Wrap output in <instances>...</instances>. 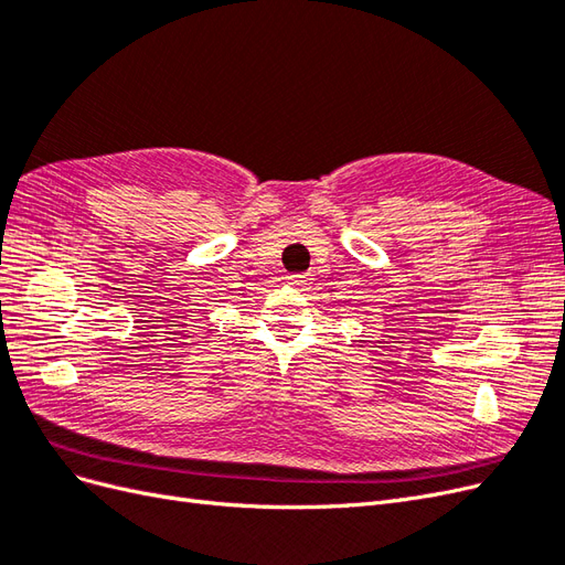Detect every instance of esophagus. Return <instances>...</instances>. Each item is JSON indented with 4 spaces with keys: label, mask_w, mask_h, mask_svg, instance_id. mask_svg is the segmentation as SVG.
Instances as JSON below:
<instances>
[{
    "label": "esophagus",
    "mask_w": 565,
    "mask_h": 565,
    "mask_svg": "<svg viewBox=\"0 0 565 565\" xmlns=\"http://www.w3.org/2000/svg\"><path fill=\"white\" fill-rule=\"evenodd\" d=\"M287 280H289V285H306L311 280V276L309 273H292V276H287Z\"/></svg>",
    "instance_id": "34e87169"
}]
</instances>
